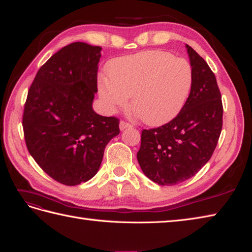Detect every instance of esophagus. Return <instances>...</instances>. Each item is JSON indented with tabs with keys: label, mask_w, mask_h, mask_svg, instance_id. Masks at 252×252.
I'll use <instances>...</instances> for the list:
<instances>
[{
	"label": "esophagus",
	"mask_w": 252,
	"mask_h": 252,
	"mask_svg": "<svg viewBox=\"0 0 252 252\" xmlns=\"http://www.w3.org/2000/svg\"><path fill=\"white\" fill-rule=\"evenodd\" d=\"M127 127H132V125H130L129 122H126V121H121L120 122V130H125L127 129Z\"/></svg>",
	"instance_id": "34e87169"
}]
</instances>
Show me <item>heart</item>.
Returning <instances> with one entry per match:
<instances>
[{
	"label": "heart",
	"instance_id": "b5f03b06",
	"mask_svg": "<svg viewBox=\"0 0 252 252\" xmlns=\"http://www.w3.org/2000/svg\"><path fill=\"white\" fill-rule=\"evenodd\" d=\"M109 81L99 85L100 97L115 109L132 108L147 125L159 126L178 115L192 86V68L188 61L159 50L140 52L113 61Z\"/></svg>",
	"mask_w": 252,
	"mask_h": 252
}]
</instances>
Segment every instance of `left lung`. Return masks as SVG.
Listing matches in <instances>:
<instances>
[{
	"label": "left lung",
	"mask_w": 252,
	"mask_h": 252,
	"mask_svg": "<svg viewBox=\"0 0 252 252\" xmlns=\"http://www.w3.org/2000/svg\"><path fill=\"white\" fill-rule=\"evenodd\" d=\"M192 86L184 107L166 125L143 130L137 161L146 177L160 186L190 179L211 158L223 126V103L214 73L187 44Z\"/></svg>",
	"instance_id": "left-lung-1"
}]
</instances>
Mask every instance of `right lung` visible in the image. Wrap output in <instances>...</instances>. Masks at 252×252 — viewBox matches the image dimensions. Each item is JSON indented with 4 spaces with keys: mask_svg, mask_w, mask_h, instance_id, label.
<instances>
[{
    "mask_svg": "<svg viewBox=\"0 0 252 252\" xmlns=\"http://www.w3.org/2000/svg\"><path fill=\"white\" fill-rule=\"evenodd\" d=\"M101 48L73 42L39 68L23 115L28 152L60 184L76 186L99 169L106 145L120 133L119 119L93 110Z\"/></svg>",
    "mask_w": 252,
    "mask_h": 252,
    "instance_id": "1",
    "label": "right lung"
}]
</instances>
